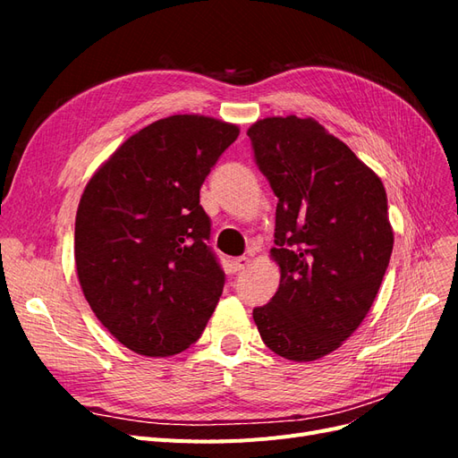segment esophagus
Listing matches in <instances>:
<instances>
[{"mask_svg": "<svg viewBox=\"0 0 458 458\" xmlns=\"http://www.w3.org/2000/svg\"><path fill=\"white\" fill-rule=\"evenodd\" d=\"M248 266H250V259L244 258V256L231 261V267H233V271H234V273H241V271H244Z\"/></svg>", "mask_w": 458, "mask_h": 458, "instance_id": "1", "label": "esophagus"}]
</instances>
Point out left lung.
<instances>
[{"label": "left lung", "mask_w": 458, "mask_h": 458, "mask_svg": "<svg viewBox=\"0 0 458 458\" xmlns=\"http://www.w3.org/2000/svg\"><path fill=\"white\" fill-rule=\"evenodd\" d=\"M259 172L279 199V290L254 310L263 344L290 361L338 350L367 317L394 248L380 177L313 118L252 123Z\"/></svg>", "instance_id": "obj_1"}]
</instances>
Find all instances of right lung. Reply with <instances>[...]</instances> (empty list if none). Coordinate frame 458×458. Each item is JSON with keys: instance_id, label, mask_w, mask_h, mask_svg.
Masks as SVG:
<instances>
[{"instance_id": "1", "label": "right lung", "mask_w": 458, "mask_h": 458, "mask_svg": "<svg viewBox=\"0 0 458 458\" xmlns=\"http://www.w3.org/2000/svg\"><path fill=\"white\" fill-rule=\"evenodd\" d=\"M239 126L175 114L133 133L78 204V281L101 325L147 357L195 344L224 293L200 187Z\"/></svg>"}]
</instances>
